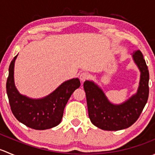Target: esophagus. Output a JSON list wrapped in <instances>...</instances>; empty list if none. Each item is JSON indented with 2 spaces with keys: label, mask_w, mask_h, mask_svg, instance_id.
Listing matches in <instances>:
<instances>
[{
  "label": "esophagus",
  "mask_w": 155,
  "mask_h": 155,
  "mask_svg": "<svg viewBox=\"0 0 155 155\" xmlns=\"http://www.w3.org/2000/svg\"><path fill=\"white\" fill-rule=\"evenodd\" d=\"M79 78H80V80L82 81V82H85L86 79H87L89 78L88 73H86V72H83V73H82L80 74V76H79Z\"/></svg>",
  "instance_id": "34e87169"
}]
</instances>
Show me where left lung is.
Wrapping results in <instances>:
<instances>
[{
  "label": "left lung",
  "mask_w": 155,
  "mask_h": 155,
  "mask_svg": "<svg viewBox=\"0 0 155 155\" xmlns=\"http://www.w3.org/2000/svg\"><path fill=\"white\" fill-rule=\"evenodd\" d=\"M133 59L140 71V85L137 93L122 104H112L92 81L84 82L89 118L94 125L104 130H119L130 127L140 117L148 98L149 73L140 50L134 52Z\"/></svg>",
  "instance_id": "8db88e82"
}]
</instances>
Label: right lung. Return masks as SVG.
Masks as SVG:
<instances>
[{
    "mask_svg": "<svg viewBox=\"0 0 155 155\" xmlns=\"http://www.w3.org/2000/svg\"><path fill=\"white\" fill-rule=\"evenodd\" d=\"M14 57L9 68L7 93L11 111L16 119L25 125L35 130H46L58 125L64 109L75 90L80 86L78 78L63 82L52 93L40 99H31L21 94L14 83Z\"/></svg>",
    "mask_w": 155,
    "mask_h": 155,
    "instance_id": "1",
    "label": "right lung"
}]
</instances>
